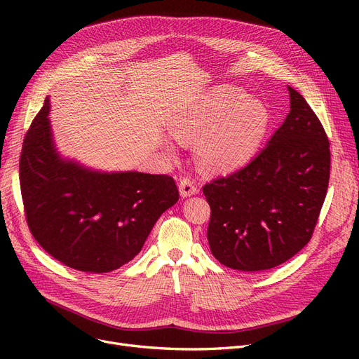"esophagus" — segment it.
<instances>
[{"instance_id": "1", "label": "esophagus", "mask_w": 359, "mask_h": 359, "mask_svg": "<svg viewBox=\"0 0 359 359\" xmlns=\"http://www.w3.org/2000/svg\"><path fill=\"white\" fill-rule=\"evenodd\" d=\"M179 192H180L182 198H187V196L196 195L198 194V187H196L194 180L186 177V179H182L180 183H179Z\"/></svg>"}]
</instances>
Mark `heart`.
I'll use <instances>...</instances> for the list:
<instances>
[{
  "label": "heart",
  "mask_w": 359,
  "mask_h": 359,
  "mask_svg": "<svg viewBox=\"0 0 359 359\" xmlns=\"http://www.w3.org/2000/svg\"><path fill=\"white\" fill-rule=\"evenodd\" d=\"M268 123V110L259 100L219 88L186 106L170 132L180 142L196 141V158L206 172L230 173L253 157ZM163 145L170 156H176L173 141L164 140Z\"/></svg>",
  "instance_id": "obj_1"
}]
</instances>
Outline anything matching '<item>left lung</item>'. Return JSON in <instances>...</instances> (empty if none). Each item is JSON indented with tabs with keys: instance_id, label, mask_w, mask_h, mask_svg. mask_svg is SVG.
<instances>
[{
	"instance_id": "left-lung-1",
	"label": "left lung",
	"mask_w": 359,
	"mask_h": 359,
	"mask_svg": "<svg viewBox=\"0 0 359 359\" xmlns=\"http://www.w3.org/2000/svg\"><path fill=\"white\" fill-rule=\"evenodd\" d=\"M288 91L291 110L266 147L248 165L203 186L211 252L236 271H266L297 255L326 198L327 135L306 99Z\"/></svg>"
}]
</instances>
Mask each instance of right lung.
<instances>
[{"instance_id": "add662e5", "label": "right lung", "mask_w": 359, "mask_h": 359, "mask_svg": "<svg viewBox=\"0 0 359 359\" xmlns=\"http://www.w3.org/2000/svg\"><path fill=\"white\" fill-rule=\"evenodd\" d=\"M49 110L46 97L20 156L29 229L52 257L72 269H119L141 252L157 219L177 202V186L165 175L109 173L64 158Z\"/></svg>"}]
</instances>
